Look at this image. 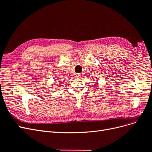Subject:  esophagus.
Returning <instances> with one entry per match:
<instances>
[{"mask_svg":"<svg viewBox=\"0 0 152 152\" xmlns=\"http://www.w3.org/2000/svg\"><path fill=\"white\" fill-rule=\"evenodd\" d=\"M80 73H77V74L75 75V77H77V78H80Z\"/></svg>","mask_w":152,"mask_h":152,"instance_id":"obj_1","label":"esophagus"}]
</instances>
